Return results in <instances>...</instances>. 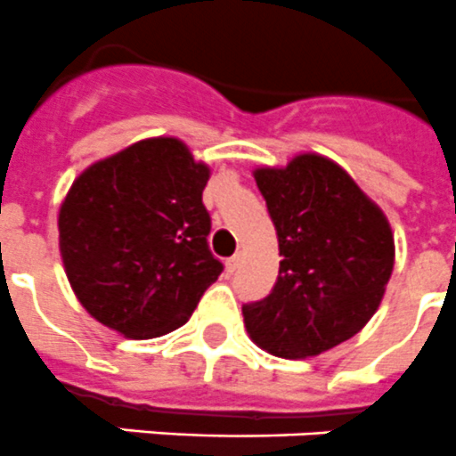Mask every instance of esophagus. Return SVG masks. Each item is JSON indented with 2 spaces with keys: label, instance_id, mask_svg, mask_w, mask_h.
<instances>
[{
  "label": "esophagus",
  "instance_id": "obj_1",
  "mask_svg": "<svg viewBox=\"0 0 456 456\" xmlns=\"http://www.w3.org/2000/svg\"><path fill=\"white\" fill-rule=\"evenodd\" d=\"M240 263H242V251L232 254L231 258H228V263H225V265H228V270H231V273H235V270L240 268Z\"/></svg>",
  "mask_w": 456,
  "mask_h": 456
}]
</instances>
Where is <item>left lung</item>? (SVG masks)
<instances>
[{
    "label": "left lung",
    "instance_id": "1",
    "mask_svg": "<svg viewBox=\"0 0 456 456\" xmlns=\"http://www.w3.org/2000/svg\"><path fill=\"white\" fill-rule=\"evenodd\" d=\"M280 242V277L242 305L251 340L305 359L356 336L379 307L394 270L389 221L333 160L296 156L254 172Z\"/></svg>",
    "mask_w": 456,
    "mask_h": 456
}]
</instances>
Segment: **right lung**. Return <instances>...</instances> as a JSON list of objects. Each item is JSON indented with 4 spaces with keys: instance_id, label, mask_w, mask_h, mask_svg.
<instances>
[{
    "instance_id": "right-lung-1",
    "label": "right lung",
    "mask_w": 456,
    "mask_h": 456,
    "mask_svg": "<svg viewBox=\"0 0 456 456\" xmlns=\"http://www.w3.org/2000/svg\"><path fill=\"white\" fill-rule=\"evenodd\" d=\"M209 167L175 137L144 139L90 165L60 207V251L86 310L149 340L188 322L224 273L202 205Z\"/></svg>"
}]
</instances>
